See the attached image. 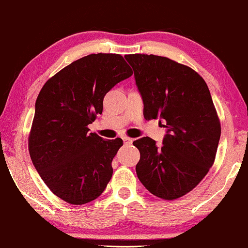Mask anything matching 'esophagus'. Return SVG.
Listing matches in <instances>:
<instances>
[{"label": "esophagus", "instance_id": "34e87169", "mask_svg": "<svg viewBox=\"0 0 248 248\" xmlns=\"http://www.w3.org/2000/svg\"><path fill=\"white\" fill-rule=\"evenodd\" d=\"M123 140H124V144L125 145H131V144L133 143V139H131V137H127V136H124L123 137Z\"/></svg>", "mask_w": 248, "mask_h": 248}]
</instances>
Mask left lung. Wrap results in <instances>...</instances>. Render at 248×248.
Here are the masks:
<instances>
[{
  "label": "left lung",
  "instance_id": "8db88e82",
  "mask_svg": "<svg viewBox=\"0 0 248 248\" xmlns=\"http://www.w3.org/2000/svg\"><path fill=\"white\" fill-rule=\"evenodd\" d=\"M144 103V117L165 120L161 146L150 137L133 142L140 158L136 174L148 192L173 201L195 188L213 166L220 122L203 78L169 58L125 55Z\"/></svg>",
  "mask_w": 248,
  "mask_h": 248
}]
</instances>
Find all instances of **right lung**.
<instances>
[{"label": "right lung", "mask_w": 248, "mask_h": 248, "mask_svg": "<svg viewBox=\"0 0 248 248\" xmlns=\"http://www.w3.org/2000/svg\"><path fill=\"white\" fill-rule=\"evenodd\" d=\"M132 74L122 55L98 53L74 61L42 87L29 152L41 178L61 200L86 204L108 186L123 140H103L87 126L102 114L105 94Z\"/></svg>", "instance_id": "add662e5"}]
</instances>
